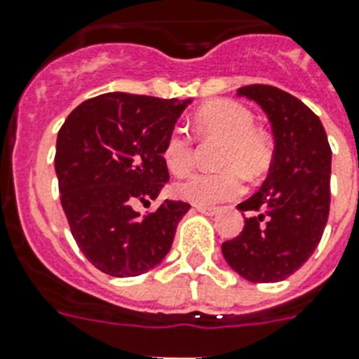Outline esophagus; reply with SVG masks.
I'll list each match as a JSON object with an SVG mask.
<instances>
[{
	"label": "esophagus",
	"mask_w": 359,
	"mask_h": 359,
	"mask_svg": "<svg viewBox=\"0 0 359 359\" xmlns=\"http://www.w3.org/2000/svg\"><path fill=\"white\" fill-rule=\"evenodd\" d=\"M195 208H197V212H201V214H205V215H217V214H219V208H217V206L197 205Z\"/></svg>",
	"instance_id": "34e87169"
}]
</instances>
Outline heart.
<instances>
[{"mask_svg":"<svg viewBox=\"0 0 359 359\" xmlns=\"http://www.w3.org/2000/svg\"><path fill=\"white\" fill-rule=\"evenodd\" d=\"M255 125L247 107L229 99L210 101L195 114V129L201 138L223 140L215 173H195L175 184V194L194 205H215L229 201L243 189V177L255 180L267 171L273 158L269 138ZM168 170L186 175L194 165V144L182 130L175 129L162 149Z\"/></svg>","mask_w":359,"mask_h":359,"instance_id":"b5f03b06","label":"heart"}]
</instances>
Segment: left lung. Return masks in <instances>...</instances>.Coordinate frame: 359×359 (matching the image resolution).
Here are the masks:
<instances>
[{
  "mask_svg": "<svg viewBox=\"0 0 359 359\" xmlns=\"http://www.w3.org/2000/svg\"><path fill=\"white\" fill-rule=\"evenodd\" d=\"M260 104L275 151L267 179L238 205L250 212L234 240L221 245L226 264L249 282H280L304 264L321 241L330 212L332 149L321 119L301 99L275 86L236 92Z\"/></svg>",
  "mask_w": 359,
  "mask_h": 359,
  "instance_id": "1",
  "label": "left lung"
}]
</instances>
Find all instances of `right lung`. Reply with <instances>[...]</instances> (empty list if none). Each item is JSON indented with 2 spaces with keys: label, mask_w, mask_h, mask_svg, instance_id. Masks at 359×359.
<instances>
[{
  "label": "right lung",
  "mask_w": 359,
  "mask_h": 359,
  "mask_svg": "<svg viewBox=\"0 0 359 359\" xmlns=\"http://www.w3.org/2000/svg\"><path fill=\"white\" fill-rule=\"evenodd\" d=\"M194 99L110 92L84 101L57 136L55 173L60 203L79 249L110 276H138L170 252L188 203L149 205L170 179L162 149Z\"/></svg>",
  "instance_id": "obj_1"
}]
</instances>
